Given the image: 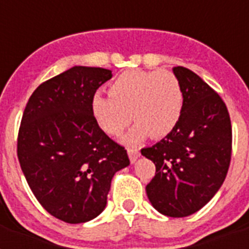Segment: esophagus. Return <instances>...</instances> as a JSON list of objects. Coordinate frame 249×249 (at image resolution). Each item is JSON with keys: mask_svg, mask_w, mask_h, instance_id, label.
<instances>
[{"mask_svg": "<svg viewBox=\"0 0 249 249\" xmlns=\"http://www.w3.org/2000/svg\"><path fill=\"white\" fill-rule=\"evenodd\" d=\"M128 155H129V159L132 163H136V160L140 158V150L138 148H133V147H129L128 148Z\"/></svg>", "mask_w": 249, "mask_h": 249, "instance_id": "1", "label": "esophagus"}]
</instances>
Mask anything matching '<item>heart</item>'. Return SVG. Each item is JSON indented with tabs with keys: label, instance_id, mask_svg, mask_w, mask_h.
<instances>
[{
	"label": "heart",
	"instance_id": "b5f03b06",
	"mask_svg": "<svg viewBox=\"0 0 249 249\" xmlns=\"http://www.w3.org/2000/svg\"><path fill=\"white\" fill-rule=\"evenodd\" d=\"M109 97L94 94L90 111L99 128L108 136H120L136 120L124 141L138 143L150 136H168L181 119L183 91L177 76L168 71L129 70L111 81Z\"/></svg>",
	"mask_w": 249,
	"mask_h": 249
}]
</instances>
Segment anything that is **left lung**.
Masks as SVG:
<instances>
[{"mask_svg":"<svg viewBox=\"0 0 249 249\" xmlns=\"http://www.w3.org/2000/svg\"><path fill=\"white\" fill-rule=\"evenodd\" d=\"M183 91L177 126L141 154L152 160L155 177L146 186L148 200L168 217L197 212L220 190L231 160V121L222 98L185 67H174Z\"/></svg>","mask_w":249,"mask_h":249,"instance_id":"left-lung-1","label":"left lung"}]
</instances>
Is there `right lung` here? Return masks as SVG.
<instances>
[{
	"label": "right lung",
	"mask_w": 249,
	"mask_h": 249,
	"mask_svg": "<svg viewBox=\"0 0 249 249\" xmlns=\"http://www.w3.org/2000/svg\"><path fill=\"white\" fill-rule=\"evenodd\" d=\"M109 70L75 66L45 81L29 98L18 134V159L42 207L68 224L95 218L111 179L130 164L123 146L94 120L90 101Z\"/></svg>",
	"instance_id": "add662e5"
}]
</instances>
